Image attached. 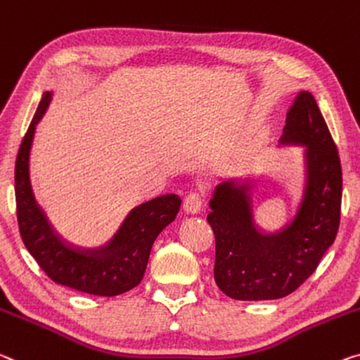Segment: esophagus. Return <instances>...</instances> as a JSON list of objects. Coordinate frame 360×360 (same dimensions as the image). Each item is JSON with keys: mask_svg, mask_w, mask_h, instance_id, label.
<instances>
[{"mask_svg": "<svg viewBox=\"0 0 360 360\" xmlns=\"http://www.w3.org/2000/svg\"><path fill=\"white\" fill-rule=\"evenodd\" d=\"M202 205H203V191L195 189V191H191L189 193H187L182 207H184L187 213L195 214L202 210Z\"/></svg>", "mask_w": 360, "mask_h": 360, "instance_id": "esophagus-1", "label": "esophagus"}]
</instances>
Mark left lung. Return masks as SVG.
Returning a JSON list of instances; mask_svg holds the SVG:
<instances>
[{
	"label": "left lung",
	"mask_w": 360,
	"mask_h": 360,
	"mask_svg": "<svg viewBox=\"0 0 360 360\" xmlns=\"http://www.w3.org/2000/svg\"><path fill=\"white\" fill-rule=\"evenodd\" d=\"M281 144L306 147L303 198L282 229L262 232L255 224L250 179L222 181L210 200L214 281L232 300H278L293 293L317 269L338 232L343 195L340 155L307 91H301L290 107Z\"/></svg>",
	"instance_id": "obj_1"
}]
</instances>
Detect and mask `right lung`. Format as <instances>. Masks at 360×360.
<instances>
[{
    "mask_svg": "<svg viewBox=\"0 0 360 360\" xmlns=\"http://www.w3.org/2000/svg\"><path fill=\"white\" fill-rule=\"evenodd\" d=\"M51 98V91L43 94L15 160V205L20 237L28 253L56 283L89 295H122L142 281L152 245L158 233L174 221L181 198L167 193L138 205L127 214L117 232L98 247H82L65 240L51 226L33 195L28 169L33 134Z\"/></svg>",
    "mask_w": 360,
    "mask_h": 360,
    "instance_id": "obj_1",
    "label": "right lung"
}]
</instances>
